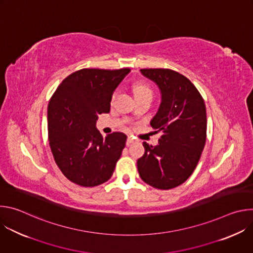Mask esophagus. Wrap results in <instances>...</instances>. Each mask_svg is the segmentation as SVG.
<instances>
[{"label":"esophagus","instance_id":"obj_1","mask_svg":"<svg viewBox=\"0 0 253 253\" xmlns=\"http://www.w3.org/2000/svg\"><path fill=\"white\" fill-rule=\"evenodd\" d=\"M134 141H135V139H134L132 136H129V137L127 138V142H126V144H127V145H129V144L133 143Z\"/></svg>","mask_w":253,"mask_h":253}]
</instances>
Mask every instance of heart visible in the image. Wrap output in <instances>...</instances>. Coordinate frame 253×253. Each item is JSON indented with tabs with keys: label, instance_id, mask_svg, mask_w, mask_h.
Segmentation results:
<instances>
[{
	"label": "heart",
	"instance_id": "b5f03b06",
	"mask_svg": "<svg viewBox=\"0 0 253 253\" xmlns=\"http://www.w3.org/2000/svg\"><path fill=\"white\" fill-rule=\"evenodd\" d=\"M134 92H135V97L144 96V95L152 96V90L150 89L149 86H147L145 84H136L134 87ZM115 96H116V92L113 94L112 99H114Z\"/></svg>",
	"mask_w": 253,
	"mask_h": 253
}]
</instances>
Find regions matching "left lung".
Wrapping results in <instances>:
<instances>
[{
  "instance_id": "1",
  "label": "left lung",
  "mask_w": 253,
  "mask_h": 253,
  "mask_svg": "<svg viewBox=\"0 0 253 253\" xmlns=\"http://www.w3.org/2000/svg\"><path fill=\"white\" fill-rule=\"evenodd\" d=\"M154 82L161 103L150 125L162 135L156 146L143 142L144 155L137 160L144 182L157 189L184 183L193 173L204 149L207 118L205 103L196 87L169 69H141Z\"/></svg>"
}]
</instances>
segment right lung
<instances>
[{
  "label": "right lung",
  "instance_id": "add662e5",
  "mask_svg": "<svg viewBox=\"0 0 253 253\" xmlns=\"http://www.w3.org/2000/svg\"><path fill=\"white\" fill-rule=\"evenodd\" d=\"M130 69H82L58 86L48 105L51 151L62 173L84 187L109 180L125 147L121 132L105 139L96 128L98 116L110 112L112 95Z\"/></svg>",
  "mask_w": 253,
  "mask_h": 253
}]
</instances>
